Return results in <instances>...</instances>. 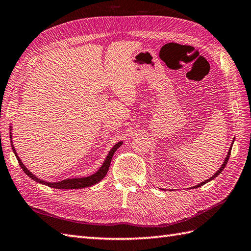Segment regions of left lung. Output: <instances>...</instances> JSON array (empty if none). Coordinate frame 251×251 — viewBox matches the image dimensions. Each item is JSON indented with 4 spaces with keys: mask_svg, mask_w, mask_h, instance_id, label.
I'll list each match as a JSON object with an SVG mask.
<instances>
[{
    "mask_svg": "<svg viewBox=\"0 0 251 251\" xmlns=\"http://www.w3.org/2000/svg\"><path fill=\"white\" fill-rule=\"evenodd\" d=\"M233 143H234V141L232 142V145H231V147H230V150H228V152H227V155H226V159H225V162H223V164L221 165V167L218 169V172L212 176V177H210L209 179H207V180H205V181H202V182H201V183H199L197 185H195V186H193V188H200V186H201V185H204V184H206L207 182H209L210 180H212V179H215L216 177H218V176H219L220 174H221V172L223 169H225V167H226V165L227 164V161H228V158H230V155H231V150H232V146H233ZM163 190V189H162Z\"/></svg>",
    "mask_w": 251,
    "mask_h": 251,
    "instance_id": "left-lung-1",
    "label": "left lung"
}]
</instances>
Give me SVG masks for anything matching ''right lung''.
I'll return each mask as SVG.
<instances>
[{"label": "right lung", "instance_id": "add662e5", "mask_svg": "<svg viewBox=\"0 0 251 251\" xmlns=\"http://www.w3.org/2000/svg\"><path fill=\"white\" fill-rule=\"evenodd\" d=\"M10 127V132H9V138H10V146H12V149H13V152L15 154L16 158H17V161L20 165V167L23 168L24 172L25 173V175H28V177H30L32 180H34L35 182L37 183H41V184H44V185H47L50 186V188H54V189H60V190H75V189H83V188H88V186H92L96 183L100 182L101 180H102L104 177L106 173H108L109 170V167H110V163H111V159L112 157H113L115 151L119 149L122 145H123V141H120L115 143V145L112 147L111 150L109 151L108 155H106L104 162L102 163V165H101V167L96 172L95 174L90 175V176H87V177H82V178H68V179H65V180H61V181H57V182H49V181H45V180H42L40 178H37L36 176H34L33 174H32L30 170L26 168L24 163L21 162L20 157L18 156L17 152H16L15 150V147L13 145V135H12V126Z\"/></svg>", "mask_w": 251, "mask_h": 251}]
</instances>
